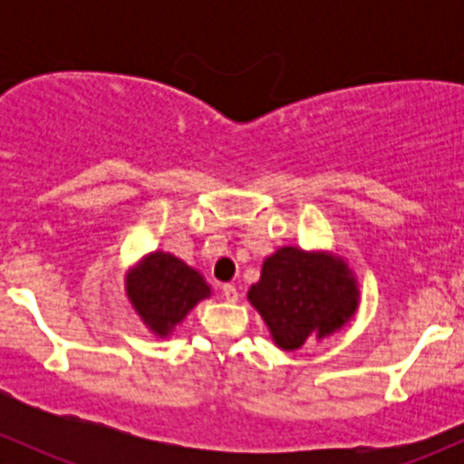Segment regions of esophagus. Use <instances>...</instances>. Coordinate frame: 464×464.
<instances>
[{
	"label": "esophagus",
	"instance_id": "esophagus-1",
	"mask_svg": "<svg viewBox=\"0 0 464 464\" xmlns=\"http://www.w3.org/2000/svg\"><path fill=\"white\" fill-rule=\"evenodd\" d=\"M222 294H224V298H227L228 303H236L237 296H240V294H237V287H236V285H231V283L222 285Z\"/></svg>",
	"mask_w": 464,
	"mask_h": 464
}]
</instances>
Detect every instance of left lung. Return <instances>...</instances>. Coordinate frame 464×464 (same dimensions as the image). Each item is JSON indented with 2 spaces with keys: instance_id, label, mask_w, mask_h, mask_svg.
I'll use <instances>...</instances> for the list:
<instances>
[{
  "instance_id": "1",
  "label": "left lung",
  "mask_w": 464,
  "mask_h": 464,
  "mask_svg": "<svg viewBox=\"0 0 464 464\" xmlns=\"http://www.w3.org/2000/svg\"><path fill=\"white\" fill-rule=\"evenodd\" d=\"M357 285L339 258L283 246L262 265L249 301L276 345L296 350L310 336L332 334L357 310Z\"/></svg>"
}]
</instances>
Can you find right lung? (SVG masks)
I'll list each match as a JSON object with an SVG mask.
<instances>
[{"label":"right lung","instance_id":"1","mask_svg":"<svg viewBox=\"0 0 464 464\" xmlns=\"http://www.w3.org/2000/svg\"><path fill=\"white\" fill-rule=\"evenodd\" d=\"M128 296L152 332L163 336L210 296V287L186 262L157 251L128 278Z\"/></svg>","mask_w":464,"mask_h":464}]
</instances>
